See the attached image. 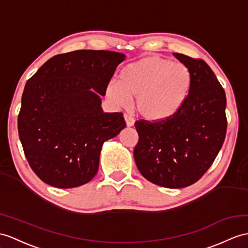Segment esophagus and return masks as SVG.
<instances>
[{
	"label": "esophagus",
	"mask_w": 248,
	"mask_h": 248,
	"mask_svg": "<svg viewBox=\"0 0 248 248\" xmlns=\"http://www.w3.org/2000/svg\"><path fill=\"white\" fill-rule=\"evenodd\" d=\"M124 119H125V122H126V125L128 126V127H130V126H134L135 124V121L134 119H132L130 116H128V114H124Z\"/></svg>",
	"instance_id": "esophagus-1"
}]
</instances>
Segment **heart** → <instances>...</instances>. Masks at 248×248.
I'll use <instances>...</instances> for the list:
<instances>
[{"label": "heart", "instance_id": "1", "mask_svg": "<svg viewBox=\"0 0 248 248\" xmlns=\"http://www.w3.org/2000/svg\"><path fill=\"white\" fill-rule=\"evenodd\" d=\"M191 87V71L185 64L152 56L125 65L119 83L108 84L106 94L121 106L127 103V95L135 96L132 107L138 116L147 122L161 123L181 112Z\"/></svg>", "mask_w": 248, "mask_h": 248}]
</instances>
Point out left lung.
<instances>
[{
    "instance_id": "obj_1",
    "label": "left lung",
    "mask_w": 248,
    "mask_h": 248,
    "mask_svg": "<svg viewBox=\"0 0 248 248\" xmlns=\"http://www.w3.org/2000/svg\"><path fill=\"white\" fill-rule=\"evenodd\" d=\"M173 56L191 71L188 101L166 122L137 121L139 142L134 156L139 171L149 182L183 188L196 183L220 152L226 135V95L203 60Z\"/></svg>"
}]
</instances>
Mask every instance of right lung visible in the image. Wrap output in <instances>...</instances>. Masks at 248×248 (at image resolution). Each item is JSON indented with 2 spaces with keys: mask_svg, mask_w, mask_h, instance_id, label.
Returning <instances> with one entry per match:
<instances>
[{
  "mask_svg": "<svg viewBox=\"0 0 248 248\" xmlns=\"http://www.w3.org/2000/svg\"><path fill=\"white\" fill-rule=\"evenodd\" d=\"M125 54L77 50L48 60L27 81L17 129L31 170L46 184L72 188L98 172L103 143L126 127L101 96Z\"/></svg>",
  "mask_w": 248,
  "mask_h": 248,
  "instance_id": "1",
  "label": "right lung"
}]
</instances>
